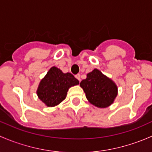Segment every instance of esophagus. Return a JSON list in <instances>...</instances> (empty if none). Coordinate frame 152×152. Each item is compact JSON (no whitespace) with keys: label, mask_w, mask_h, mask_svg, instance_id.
<instances>
[{"label":"esophagus","mask_w":152,"mask_h":152,"mask_svg":"<svg viewBox=\"0 0 152 152\" xmlns=\"http://www.w3.org/2000/svg\"><path fill=\"white\" fill-rule=\"evenodd\" d=\"M75 77L77 78V79L78 80L80 81V74L76 75H75Z\"/></svg>","instance_id":"esophagus-1"}]
</instances>
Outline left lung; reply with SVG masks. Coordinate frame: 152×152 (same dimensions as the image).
<instances>
[{"label": "left lung", "instance_id": "8db88e82", "mask_svg": "<svg viewBox=\"0 0 152 152\" xmlns=\"http://www.w3.org/2000/svg\"><path fill=\"white\" fill-rule=\"evenodd\" d=\"M80 86L89 102L100 108L113 104L118 94V88L115 83L97 69L88 73L87 77L81 81Z\"/></svg>", "mask_w": 152, "mask_h": 152}]
</instances>
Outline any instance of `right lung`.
<instances>
[{
    "mask_svg": "<svg viewBox=\"0 0 152 152\" xmlns=\"http://www.w3.org/2000/svg\"><path fill=\"white\" fill-rule=\"evenodd\" d=\"M78 84V80L71 73H63L60 69L53 66L40 81L37 93L48 107H54L65 99L70 87Z\"/></svg>",
    "mask_w": 152,
    "mask_h": 152,
    "instance_id": "1",
    "label": "right lung"
}]
</instances>
